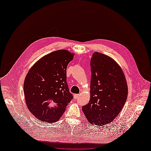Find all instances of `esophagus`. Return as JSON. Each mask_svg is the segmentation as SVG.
<instances>
[{
    "label": "esophagus",
    "instance_id": "34e87169",
    "mask_svg": "<svg viewBox=\"0 0 151 151\" xmlns=\"http://www.w3.org/2000/svg\"><path fill=\"white\" fill-rule=\"evenodd\" d=\"M79 96H80V94H74V98L75 99H78L79 97Z\"/></svg>",
    "mask_w": 151,
    "mask_h": 151
}]
</instances>
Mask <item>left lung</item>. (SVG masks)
<instances>
[{
	"label": "left lung",
	"instance_id": "obj_1",
	"mask_svg": "<svg viewBox=\"0 0 151 151\" xmlns=\"http://www.w3.org/2000/svg\"><path fill=\"white\" fill-rule=\"evenodd\" d=\"M89 103L82 110L91 124L106 125L120 113L128 88L123 70L109 56L95 52L91 59Z\"/></svg>",
	"mask_w": 151,
	"mask_h": 151
}]
</instances>
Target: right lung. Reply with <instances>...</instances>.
Returning a JSON list of instances; mask_svg holds the SVG:
<instances>
[{"label": "right lung", "mask_w": 151, "mask_h": 151, "mask_svg": "<svg viewBox=\"0 0 151 151\" xmlns=\"http://www.w3.org/2000/svg\"><path fill=\"white\" fill-rule=\"evenodd\" d=\"M74 55L65 50L55 51L37 61L27 73L24 83L26 104L41 121L56 122L71 101L66 70Z\"/></svg>", "instance_id": "right-lung-1"}]
</instances>
